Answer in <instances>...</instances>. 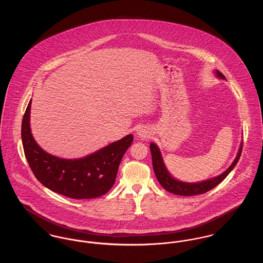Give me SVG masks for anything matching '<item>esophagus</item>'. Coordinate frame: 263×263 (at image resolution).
I'll list each match as a JSON object with an SVG mask.
<instances>
[{
    "mask_svg": "<svg viewBox=\"0 0 263 263\" xmlns=\"http://www.w3.org/2000/svg\"><path fill=\"white\" fill-rule=\"evenodd\" d=\"M138 136H139V138L146 139V138L148 137V132H145V130L141 129V130H139V132H138Z\"/></svg>",
    "mask_w": 263,
    "mask_h": 263,
    "instance_id": "34e87169",
    "label": "esophagus"
}]
</instances>
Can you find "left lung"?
<instances>
[{
    "mask_svg": "<svg viewBox=\"0 0 263 263\" xmlns=\"http://www.w3.org/2000/svg\"><path fill=\"white\" fill-rule=\"evenodd\" d=\"M216 74L219 78H222V79L225 80V76L223 75L221 72H219L218 70H217ZM242 148H243V144L241 143V146H240V149H239V152L237 154L236 159L234 160L232 165L221 175H219L215 178L202 181V182H198V183H185V182H181V181H178V180L174 179L169 174V172L167 171V169H166V167L163 163V159H162V156H161L159 148L154 143H151L150 144L153 169H154L155 175H156L159 183L162 185V187L164 188L165 190H167L171 193L177 194V195H182V196L202 194V193H205V192L210 191L211 189L216 187L218 184H220L229 175V173L233 170V168L236 166V164L238 163V161L240 159V156H241V153H242Z\"/></svg>",
    "mask_w": 263,
    "mask_h": 263,
    "instance_id": "1",
    "label": "left lung"
}]
</instances>
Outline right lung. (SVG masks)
Returning <instances> with one entry per match:
<instances>
[{"instance_id":"right-lung-1","label":"right lung","mask_w":263,"mask_h":263,"mask_svg":"<svg viewBox=\"0 0 263 263\" xmlns=\"http://www.w3.org/2000/svg\"><path fill=\"white\" fill-rule=\"evenodd\" d=\"M30 108L31 100L22 119L21 137L25 157L38 181L53 192L76 199L95 198L108 192L134 136L128 135L85 158H58L44 152L34 141L29 124Z\"/></svg>"}]
</instances>
